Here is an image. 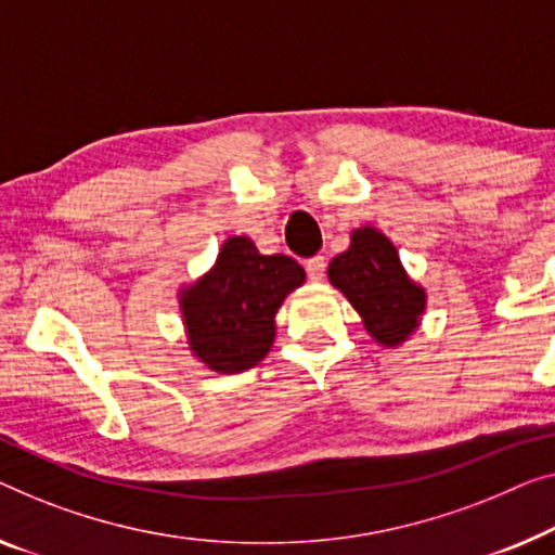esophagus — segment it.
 <instances>
[{"instance_id":"obj_1","label":"esophagus","mask_w":555,"mask_h":555,"mask_svg":"<svg viewBox=\"0 0 555 555\" xmlns=\"http://www.w3.org/2000/svg\"><path fill=\"white\" fill-rule=\"evenodd\" d=\"M306 274L311 281H321L326 276V259L324 256H313V259L306 261Z\"/></svg>"}]
</instances>
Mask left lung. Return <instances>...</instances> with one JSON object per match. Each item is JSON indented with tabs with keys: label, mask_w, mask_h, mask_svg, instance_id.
Listing matches in <instances>:
<instances>
[{
	"label": "left lung",
	"mask_w": 555,
	"mask_h": 555,
	"mask_svg": "<svg viewBox=\"0 0 555 555\" xmlns=\"http://www.w3.org/2000/svg\"><path fill=\"white\" fill-rule=\"evenodd\" d=\"M328 281L382 346H399L418 328L426 292L409 279L396 246L378 229L353 231L349 249L328 263Z\"/></svg>",
	"instance_id": "8db88e82"
}]
</instances>
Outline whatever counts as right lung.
Listing matches in <instances>:
<instances>
[{
	"label": "right lung",
	"instance_id": "1",
	"mask_svg": "<svg viewBox=\"0 0 555 555\" xmlns=\"http://www.w3.org/2000/svg\"><path fill=\"white\" fill-rule=\"evenodd\" d=\"M304 281L292 256H263L249 236L227 238L217 263L179 294L189 349L217 374L256 366L274 344L279 306Z\"/></svg>",
	"mask_w": 555,
	"mask_h": 555
}]
</instances>
